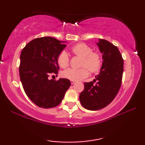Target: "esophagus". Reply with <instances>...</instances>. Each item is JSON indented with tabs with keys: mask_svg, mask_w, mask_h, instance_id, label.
Masks as SVG:
<instances>
[{
	"mask_svg": "<svg viewBox=\"0 0 145 145\" xmlns=\"http://www.w3.org/2000/svg\"><path fill=\"white\" fill-rule=\"evenodd\" d=\"M75 82H75V81H73V80H71V84H74Z\"/></svg>",
	"mask_w": 145,
	"mask_h": 145,
	"instance_id": "esophagus-1",
	"label": "esophagus"
}]
</instances>
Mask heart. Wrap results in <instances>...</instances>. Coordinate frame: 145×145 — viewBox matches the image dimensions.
Wrapping results in <instances>:
<instances>
[{"label": "heart", "mask_w": 145, "mask_h": 145, "mask_svg": "<svg viewBox=\"0 0 145 145\" xmlns=\"http://www.w3.org/2000/svg\"><path fill=\"white\" fill-rule=\"evenodd\" d=\"M72 53L77 56L82 58L81 67L82 68L68 69L62 73L64 78L70 80L78 81L88 76L89 72H96L100 69L102 64L100 55L97 52L92 51V48L85 43H79L72 47ZM57 63L61 68H66L69 65V57L65 51H61L57 57Z\"/></svg>", "instance_id": "1"}]
</instances>
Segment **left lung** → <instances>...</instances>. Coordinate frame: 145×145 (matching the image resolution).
Segmentation results:
<instances>
[{"label": "left lung", "mask_w": 145, "mask_h": 145, "mask_svg": "<svg viewBox=\"0 0 145 145\" xmlns=\"http://www.w3.org/2000/svg\"><path fill=\"white\" fill-rule=\"evenodd\" d=\"M97 45L102 53L100 72L92 82H84V90L79 96L82 106L93 111L105 108L114 100L120 90L123 72V59L118 47L100 39Z\"/></svg>", "instance_id": "1"}]
</instances>
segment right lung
Masks as SVG:
<instances>
[{"label":"right lung","mask_w":145,"mask_h":145,"mask_svg":"<svg viewBox=\"0 0 145 145\" xmlns=\"http://www.w3.org/2000/svg\"><path fill=\"white\" fill-rule=\"evenodd\" d=\"M51 37L33 39L22 49L19 67L20 77L27 97L37 106L51 108L58 106L71 86L69 79L49 80L51 74H57V57L66 47Z\"/></svg>","instance_id":"add662e5"}]
</instances>
